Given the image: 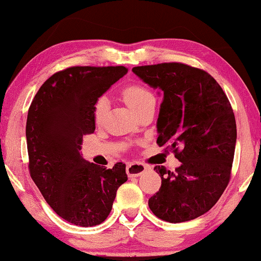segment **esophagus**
<instances>
[{"label":"esophagus","mask_w":261,"mask_h":261,"mask_svg":"<svg viewBox=\"0 0 261 261\" xmlns=\"http://www.w3.org/2000/svg\"><path fill=\"white\" fill-rule=\"evenodd\" d=\"M146 170L147 165H144L143 163H138V161H134V163L128 164L126 166V173L128 177H138Z\"/></svg>","instance_id":"34e87169"}]
</instances>
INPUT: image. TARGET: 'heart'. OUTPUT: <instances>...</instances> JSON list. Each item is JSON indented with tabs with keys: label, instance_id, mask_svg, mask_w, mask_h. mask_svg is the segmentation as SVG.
Listing matches in <instances>:
<instances>
[{
	"label": "heart",
	"instance_id": "heart-1",
	"mask_svg": "<svg viewBox=\"0 0 261 261\" xmlns=\"http://www.w3.org/2000/svg\"><path fill=\"white\" fill-rule=\"evenodd\" d=\"M123 98L127 103V106L134 112L138 113L141 110L148 106L149 103H155V97L153 92L148 90L142 85H128L123 90ZM108 108V100L106 96H100L94 105V119L96 124H101L106 115Z\"/></svg>",
	"mask_w": 261,
	"mask_h": 261
}]
</instances>
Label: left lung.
<instances>
[{
	"label": "left lung",
	"mask_w": 261,
	"mask_h": 261,
	"mask_svg": "<svg viewBox=\"0 0 261 261\" xmlns=\"http://www.w3.org/2000/svg\"><path fill=\"white\" fill-rule=\"evenodd\" d=\"M164 91L156 143L180 161L174 171L155 166L161 187L148 201L158 218L195 219L212 208L231 177L236 120L229 98L208 72L182 62L133 68Z\"/></svg>",
	"instance_id": "1"
}]
</instances>
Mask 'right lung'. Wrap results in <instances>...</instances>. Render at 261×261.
I'll return each instance as SVG.
<instances>
[{
	"instance_id": "obj_1",
	"label": "right lung",
	"mask_w": 261,
	"mask_h": 261,
	"mask_svg": "<svg viewBox=\"0 0 261 261\" xmlns=\"http://www.w3.org/2000/svg\"><path fill=\"white\" fill-rule=\"evenodd\" d=\"M126 73L124 66L67 67L42 84L29 108L30 176L49 206L74 225L105 222L127 180L125 164L106 169L79 153L83 136L95 131V102Z\"/></svg>"
}]
</instances>
